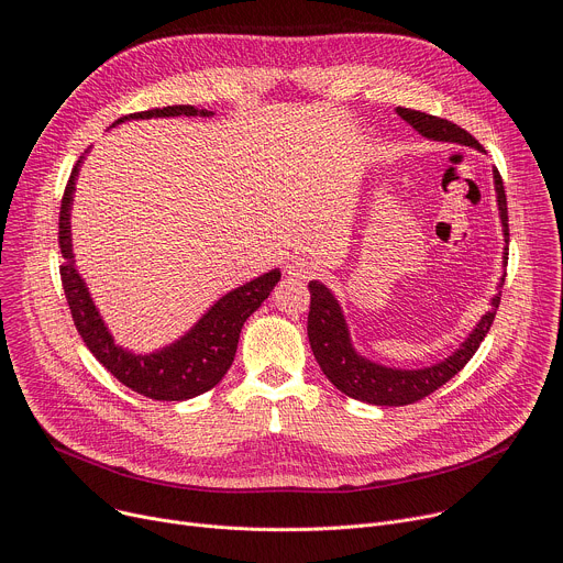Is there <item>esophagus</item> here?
Returning a JSON list of instances; mask_svg holds the SVG:
<instances>
[{"label": "esophagus", "instance_id": "esophagus-1", "mask_svg": "<svg viewBox=\"0 0 563 563\" xmlns=\"http://www.w3.org/2000/svg\"><path fill=\"white\" fill-rule=\"evenodd\" d=\"M285 272H287L289 278L307 280V278H311V276L316 274V267H313V263H309L305 256H291V258L287 261Z\"/></svg>", "mask_w": 563, "mask_h": 563}]
</instances>
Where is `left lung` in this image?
Segmentation results:
<instances>
[{
    "label": "left lung",
    "instance_id": "8db88e82",
    "mask_svg": "<svg viewBox=\"0 0 563 563\" xmlns=\"http://www.w3.org/2000/svg\"><path fill=\"white\" fill-rule=\"evenodd\" d=\"M396 115L408 122L419 135L434 140V142H452L461 146L476 148L478 153H486L467 131L452 124L450 120H441L421 111L396 107ZM495 180V194H497V209H499V222H501V235H504V256L501 265H508V205H506V191L504 183L497 169H493ZM506 280V272L501 274L497 283V294L490 298V309L481 316L478 323L472 328V332L465 336V341L443 361H437L426 367H394L383 365L378 361H372L365 356L352 339V330L345 318L343 305L336 298V294L320 280H309V316H307V336L311 352L323 369V374L330 378V383L341 389L343 394L363 400V404L372 406H410L415 400L426 398L441 385H445L454 374H459L465 363L474 356L481 341L493 328V320L497 313V307L501 302V287Z\"/></svg>",
    "mask_w": 563,
    "mask_h": 563
}]
</instances>
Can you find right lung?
<instances>
[{"mask_svg": "<svg viewBox=\"0 0 563 563\" xmlns=\"http://www.w3.org/2000/svg\"><path fill=\"white\" fill-rule=\"evenodd\" d=\"M211 118L213 111L196 109L191 104H176L165 109H151L120 118L111 124L120 126L131 120L151 118ZM91 146L87 148V153ZM87 153L77 159L70 172L62 209H59V250L64 263L59 265L64 294L73 313V323L82 336L91 354L126 387L155 400H187L216 387L233 363L235 347L247 318L269 298L272 289L280 280V269L274 267L250 283L238 285L222 294L196 323L176 341L153 352H133L120 345L100 313L85 276L79 274L73 252L70 211L75 198V185Z\"/></svg>", "mask_w": 563, "mask_h": 563, "instance_id": "1", "label": "right lung"}]
</instances>
